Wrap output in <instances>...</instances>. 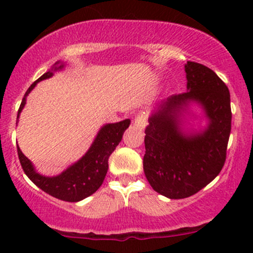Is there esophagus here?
<instances>
[{"label": "esophagus", "instance_id": "obj_1", "mask_svg": "<svg viewBox=\"0 0 253 253\" xmlns=\"http://www.w3.org/2000/svg\"><path fill=\"white\" fill-rule=\"evenodd\" d=\"M133 125L139 129H144V127L147 126V115L145 112H138L134 117Z\"/></svg>", "mask_w": 253, "mask_h": 253}]
</instances>
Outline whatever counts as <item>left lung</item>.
<instances>
[{
  "instance_id": "left-lung-1",
  "label": "left lung",
  "mask_w": 253,
  "mask_h": 253,
  "mask_svg": "<svg viewBox=\"0 0 253 253\" xmlns=\"http://www.w3.org/2000/svg\"><path fill=\"white\" fill-rule=\"evenodd\" d=\"M185 71L188 90L162 101L145 127V177L153 190L171 200L195 195L219 175L231 131L226 84L201 63L188 61ZM190 101L203 106L210 121L198 134H185L179 127L178 115Z\"/></svg>"
}]
</instances>
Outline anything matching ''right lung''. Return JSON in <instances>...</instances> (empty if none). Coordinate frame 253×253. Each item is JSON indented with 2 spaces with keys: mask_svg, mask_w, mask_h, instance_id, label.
<instances>
[{
  "mask_svg": "<svg viewBox=\"0 0 253 253\" xmlns=\"http://www.w3.org/2000/svg\"><path fill=\"white\" fill-rule=\"evenodd\" d=\"M62 67L63 65H60L57 62L55 70ZM51 76H52V71H48L29 86L19 106L18 116L25 105V96L32 91L38 82L50 78ZM129 124L131 121L127 119L117 122V124H109L101 127L98 136L94 139L93 144L85 153V155H83L82 159H79L76 164L71 165L62 174L57 176L47 177V176L38 174L30 160L23 154L19 147H17L20 165H22L25 175L44 192L61 201H66V202H78V201L93 195L104 182V178H105L109 169V158L112 152L116 149L119 143L121 142L124 132L128 128Z\"/></svg>",
  "mask_w": 253,
  "mask_h": 253,
  "instance_id": "1",
  "label": "right lung"
}]
</instances>
